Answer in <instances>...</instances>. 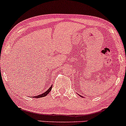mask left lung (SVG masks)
Wrapping results in <instances>:
<instances>
[{
    "label": "left lung",
    "mask_w": 126,
    "mask_h": 126,
    "mask_svg": "<svg viewBox=\"0 0 126 126\" xmlns=\"http://www.w3.org/2000/svg\"><path fill=\"white\" fill-rule=\"evenodd\" d=\"M78 95H79V96H80V97H82V96H80V94H78Z\"/></svg>",
    "instance_id": "left-lung-1"
}]
</instances>
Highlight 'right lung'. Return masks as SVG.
I'll return each instance as SVG.
<instances>
[{
  "instance_id": "add662e5",
  "label": "right lung",
  "mask_w": 126,
  "mask_h": 126,
  "mask_svg": "<svg viewBox=\"0 0 126 126\" xmlns=\"http://www.w3.org/2000/svg\"><path fill=\"white\" fill-rule=\"evenodd\" d=\"M51 89H52V85H51V87H50L49 89H48L46 91V92H45V93H43L41 94H39V95H38V96H34V97H34V98H40V97H45V96H46L48 94V93H49L50 92L51 90Z\"/></svg>"
}]
</instances>
